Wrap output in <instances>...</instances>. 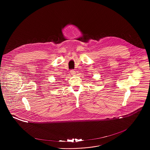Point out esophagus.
Instances as JSON below:
<instances>
[{"label":"esophagus","mask_w":150,"mask_h":150,"mask_svg":"<svg viewBox=\"0 0 150 150\" xmlns=\"http://www.w3.org/2000/svg\"><path fill=\"white\" fill-rule=\"evenodd\" d=\"M70 73L72 74V75H74L76 74V71L74 70H70Z\"/></svg>","instance_id":"esophagus-1"}]
</instances>
